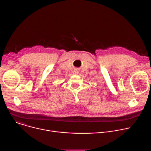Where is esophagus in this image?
Listing matches in <instances>:
<instances>
[{
    "mask_svg": "<svg viewBox=\"0 0 151 151\" xmlns=\"http://www.w3.org/2000/svg\"><path fill=\"white\" fill-rule=\"evenodd\" d=\"M73 73H74V74H78V73H79V72H78V70H75L73 72Z\"/></svg>",
    "mask_w": 151,
    "mask_h": 151,
    "instance_id": "1",
    "label": "esophagus"
}]
</instances>
